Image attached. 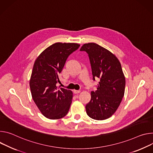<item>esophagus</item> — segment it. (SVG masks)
<instances>
[{
	"label": "esophagus",
	"mask_w": 153,
	"mask_h": 153,
	"mask_svg": "<svg viewBox=\"0 0 153 153\" xmlns=\"http://www.w3.org/2000/svg\"><path fill=\"white\" fill-rule=\"evenodd\" d=\"M80 92V91L79 90H74V93L76 94H78Z\"/></svg>",
	"instance_id": "1"
}]
</instances>
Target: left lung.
I'll return each instance as SVG.
<instances>
[{
  "instance_id": "8db88e82",
  "label": "left lung",
  "mask_w": 153,
  "mask_h": 153,
  "mask_svg": "<svg viewBox=\"0 0 153 153\" xmlns=\"http://www.w3.org/2000/svg\"><path fill=\"white\" fill-rule=\"evenodd\" d=\"M80 51L88 54L93 80L100 79L97 91L91 92L86 113L97 120L107 119L118 109L125 94L126 81L120 62L109 50L95 43L84 44Z\"/></svg>"
}]
</instances>
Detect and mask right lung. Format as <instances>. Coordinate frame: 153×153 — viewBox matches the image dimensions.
<instances>
[{"mask_svg":"<svg viewBox=\"0 0 153 153\" xmlns=\"http://www.w3.org/2000/svg\"><path fill=\"white\" fill-rule=\"evenodd\" d=\"M79 46L76 43H55L44 50L34 64L30 81L32 98L49 119H59L69 112L73 93L58 88L57 83L67 58Z\"/></svg>","mask_w":153,"mask_h":153,"instance_id":"obj_1","label":"right lung"}]
</instances>
